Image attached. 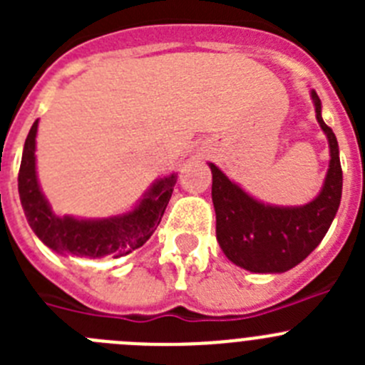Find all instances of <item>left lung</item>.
<instances>
[{
	"label": "left lung",
	"instance_id": "1",
	"mask_svg": "<svg viewBox=\"0 0 365 365\" xmlns=\"http://www.w3.org/2000/svg\"><path fill=\"white\" fill-rule=\"evenodd\" d=\"M311 98L331 159L322 190L307 205L278 206L259 201L208 163L217 243L234 265L250 272L279 274L302 263L322 243L340 206L338 140L322 118V100L316 91H311Z\"/></svg>",
	"mask_w": 365,
	"mask_h": 365
}]
</instances>
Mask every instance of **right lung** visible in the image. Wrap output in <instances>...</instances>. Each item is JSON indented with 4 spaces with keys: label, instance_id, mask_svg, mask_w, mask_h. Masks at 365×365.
<instances>
[{
    "label": "right lung",
    "instance_id": "obj_1",
    "mask_svg": "<svg viewBox=\"0 0 365 365\" xmlns=\"http://www.w3.org/2000/svg\"><path fill=\"white\" fill-rule=\"evenodd\" d=\"M36 135L38 120L32 124L25 140L18 192L29 227L45 247L62 256L102 259L108 256H128L150 240L172 197L177 173L155 180L137 205L124 214L98 219L56 215L45 199L38 180Z\"/></svg>",
    "mask_w": 365,
    "mask_h": 365
}]
</instances>
